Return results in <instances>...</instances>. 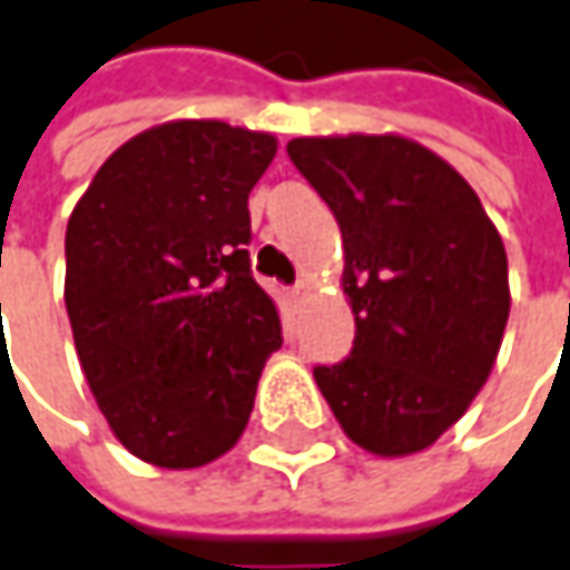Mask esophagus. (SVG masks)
I'll return each instance as SVG.
<instances>
[{"label": "esophagus", "instance_id": "1", "mask_svg": "<svg viewBox=\"0 0 570 570\" xmlns=\"http://www.w3.org/2000/svg\"><path fill=\"white\" fill-rule=\"evenodd\" d=\"M309 293H313V284H309V281H299V284L293 286V296H296V299H306Z\"/></svg>", "mask_w": 570, "mask_h": 570}]
</instances>
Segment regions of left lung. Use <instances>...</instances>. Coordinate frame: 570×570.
Segmentation results:
<instances>
[{"label":"left lung","instance_id":"1","mask_svg":"<svg viewBox=\"0 0 570 570\" xmlns=\"http://www.w3.org/2000/svg\"><path fill=\"white\" fill-rule=\"evenodd\" d=\"M286 153L336 215L355 313L352 355L316 385L362 450L421 453L495 365L512 303L502 237L470 181L401 132L299 136Z\"/></svg>","mask_w":570,"mask_h":570}]
</instances>
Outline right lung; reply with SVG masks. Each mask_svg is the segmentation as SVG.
I'll list each match as a JSON object with an SVG mask.
<instances>
[{"label": "right lung", "instance_id": "obj_1", "mask_svg": "<svg viewBox=\"0 0 570 570\" xmlns=\"http://www.w3.org/2000/svg\"><path fill=\"white\" fill-rule=\"evenodd\" d=\"M274 132L169 120L94 176L65 234V306L83 379L114 438L163 470L240 440L281 313L250 277L247 195Z\"/></svg>", "mask_w": 570, "mask_h": 570}]
</instances>
